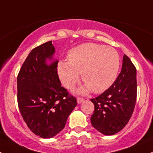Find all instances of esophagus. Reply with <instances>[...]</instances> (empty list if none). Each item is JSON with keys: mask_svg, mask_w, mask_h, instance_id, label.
Instances as JSON below:
<instances>
[{"mask_svg": "<svg viewBox=\"0 0 153 153\" xmlns=\"http://www.w3.org/2000/svg\"><path fill=\"white\" fill-rule=\"evenodd\" d=\"M84 99H82V98H79V97H78V98H77V103L78 104H81L82 102H84Z\"/></svg>", "mask_w": 153, "mask_h": 153, "instance_id": "esophagus-1", "label": "esophagus"}]
</instances>
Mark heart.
<instances>
[{
    "label": "heart",
    "instance_id": "1",
    "mask_svg": "<svg viewBox=\"0 0 153 153\" xmlns=\"http://www.w3.org/2000/svg\"><path fill=\"white\" fill-rule=\"evenodd\" d=\"M68 59V62H58V76L65 87L72 89L82 74L85 84L79 90L80 94L105 91L114 83L120 67V58L116 49L93 42L71 49Z\"/></svg>",
    "mask_w": 153,
    "mask_h": 153
}]
</instances>
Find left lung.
<instances>
[{
  "label": "left lung",
  "mask_w": 153,
  "mask_h": 153,
  "mask_svg": "<svg viewBox=\"0 0 153 153\" xmlns=\"http://www.w3.org/2000/svg\"><path fill=\"white\" fill-rule=\"evenodd\" d=\"M137 96L136 69L124 54L121 73L103 94L91 101L94 112L91 118L93 127L106 135L122 130L134 111Z\"/></svg>",
  "instance_id": "obj_1"
}]
</instances>
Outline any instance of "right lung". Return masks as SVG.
I'll return each mask as SVG.
<instances>
[{
  "mask_svg": "<svg viewBox=\"0 0 153 153\" xmlns=\"http://www.w3.org/2000/svg\"><path fill=\"white\" fill-rule=\"evenodd\" d=\"M55 48L48 41L32 50L18 74V103L23 120L31 132L51 138L65 127L77 102L61 86Z\"/></svg>",
  "mask_w": 153,
  "mask_h": 153,
  "instance_id": "1",
  "label": "right lung"
}]
</instances>
